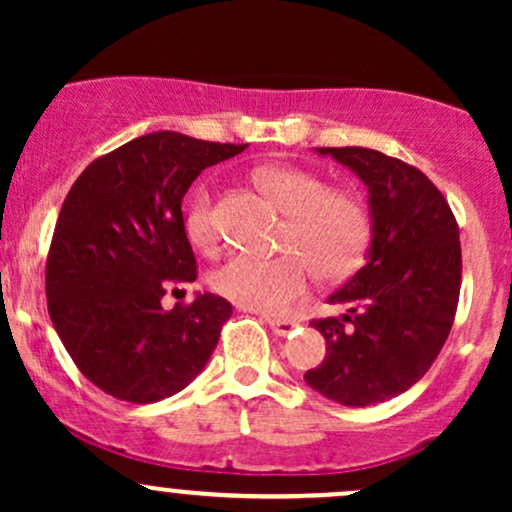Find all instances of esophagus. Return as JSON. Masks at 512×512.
Masks as SVG:
<instances>
[{
  "label": "esophagus",
  "instance_id": "34e87169",
  "mask_svg": "<svg viewBox=\"0 0 512 512\" xmlns=\"http://www.w3.org/2000/svg\"><path fill=\"white\" fill-rule=\"evenodd\" d=\"M264 322H267V327L276 334V337H286V334H291L293 327H296L293 320H279V317H264Z\"/></svg>",
  "mask_w": 512,
  "mask_h": 512
}]
</instances>
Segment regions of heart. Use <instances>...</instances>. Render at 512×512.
<instances>
[{
	"mask_svg": "<svg viewBox=\"0 0 512 512\" xmlns=\"http://www.w3.org/2000/svg\"><path fill=\"white\" fill-rule=\"evenodd\" d=\"M252 180L276 209L286 214L281 228V255H233L214 272V289L228 301L264 315L286 313L305 296L313 272L339 281L361 264L368 248L370 221L366 207L351 192L327 187L315 173L293 166H260ZM185 231L199 250L219 243L209 192L192 197Z\"/></svg>",
	"mask_w": 512,
	"mask_h": 512,
	"instance_id": "obj_1",
	"label": "heart"
}]
</instances>
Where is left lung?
Segmentation results:
<instances>
[{"mask_svg": "<svg viewBox=\"0 0 512 512\" xmlns=\"http://www.w3.org/2000/svg\"><path fill=\"white\" fill-rule=\"evenodd\" d=\"M366 185V264L327 303L344 315L313 320L327 354L305 383L344 407L402 395L436 361L462 281L460 228L438 187L421 170L363 146L315 149Z\"/></svg>", "mask_w": 512, "mask_h": 512, "instance_id": "obj_1", "label": "left lung"}]
</instances>
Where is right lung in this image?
Here are the masks:
<instances>
[{"instance_id": "right-lung-1", "label": "right lung", "mask_w": 512, "mask_h": 512, "mask_svg": "<svg viewBox=\"0 0 512 512\" xmlns=\"http://www.w3.org/2000/svg\"><path fill=\"white\" fill-rule=\"evenodd\" d=\"M245 149L163 129L96 158L69 190L45 269L48 310L67 354L108 395L166 399L214 354L231 303L197 293L163 310L161 298L197 279L182 197L204 168Z\"/></svg>"}]
</instances>
